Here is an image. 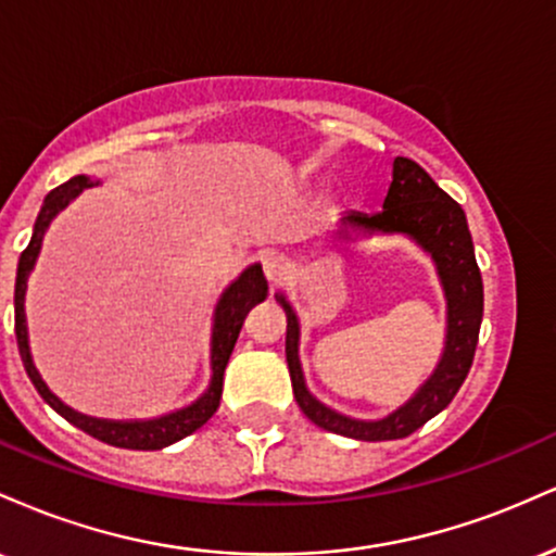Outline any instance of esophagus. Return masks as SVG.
<instances>
[{"instance_id": "34e87169", "label": "esophagus", "mask_w": 556, "mask_h": 556, "mask_svg": "<svg viewBox=\"0 0 556 556\" xmlns=\"http://www.w3.org/2000/svg\"><path fill=\"white\" fill-rule=\"evenodd\" d=\"M261 269H264V277L269 279V285H279L287 277V261L279 256V253H269V256L261 258Z\"/></svg>"}]
</instances>
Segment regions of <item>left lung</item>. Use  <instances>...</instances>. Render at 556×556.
Here are the masks:
<instances>
[{"label": "left lung", "instance_id": "obj_1", "mask_svg": "<svg viewBox=\"0 0 556 556\" xmlns=\"http://www.w3.org/2000/svg\"><path fill=\"white\" fill-rule=\"evenodd\" d=\"M342 232H405L416 238L437 261L442 277L446 305H450V329H446V348L439 368L426 381L424 389L400 410L384 420H353L329 410L305 389L303 371L298 361V318L287 300L279 295V305L287 316V366H290L292 392L305 418L314 420L318 429L342 433V437L361 439V442H389V439L410 437L426 420L442 413L465 376L473 366L478 329L483 318V282L478 271L473 240H470L468 222L460 203L450 198L431 180L429 172L413 159L397 156L392 169V185L384 198V208L371 216L348 214L342 216Z\"/></svg>", "mask_w": 556, "mask_h": 556}]
</instances>
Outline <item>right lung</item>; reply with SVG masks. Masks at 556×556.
Here are the masks:
<instances>
[{
    "instance_id": "1",
    "label": "right lung",
    "mask_w": 556,
    "mask_h": 556,
    "mask_svg": "<svg viewBox=\"0 0 556 556\" xmlns=\"http://www.w3.org/2000/svg\"><path fill=\"white\" fill-rule=\"evenodd\" d=\"M96 185L91 177L78 175L73 180H67L60 188H54L52 193L43 198V206L38 212L36 227H34V238H30L28 248L21 253V261H17V279H15V337H17V350H21V358L25 371H28L30 381L38 389L43 400L60 413L62 418L70 420L73 426H78L80 431H86L88 437L99 439V442L112 444V446H123V450H162V446H169L180 439L190 437V433L201 429L208 418L214 416L216 407H219L222 400V381H225V368L229 355H232L235 342H238V334L242 329V321H245L248 311L253 305H258L261 300L266 298V279L261 266H251L248 271H242V277L235 285H229V290L222 295L219 305H216V318H214V340H212V387L208 392L203 394L201 400L193 402L185 410L172 413V416L156 418V420H143V424H114V420H96L88 416H80V413L70 410L67 405H62L60 400L49 392L47 384L41 381V376L36 374L34 363H30V350H28V331H25V311H23V300H25V282H28V274L34 269L38 251H41V240L43 232H47L49 222L52 216L65 208L75 195L80 193L83 188H91Z\"/></svg>"
}]
</instances>
